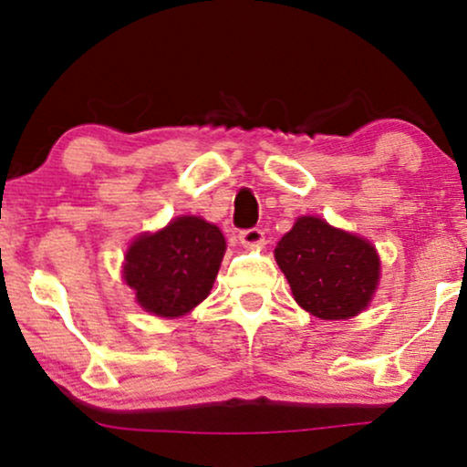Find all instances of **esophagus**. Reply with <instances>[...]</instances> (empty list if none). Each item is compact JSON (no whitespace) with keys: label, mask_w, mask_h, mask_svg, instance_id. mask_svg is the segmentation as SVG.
I'll return each mask as SVG.
<instances>
[{"label":"esophagus","mask_w":467,"mask_h":467,"mask_svg":"<svg viewBox=\"0 0 467 467\" xmlns=\"http://www.w3.org/2000/svg\"><path fill=\"white\" fill-rule=\"evenodd\" d=\"M238 238H240L242 244L248 246V248H253V246L264 244L265 235H264V232H261L259 227H251V229H242V232L238 234Z\"/></svg>","instance_id":"1"}]
</instances>
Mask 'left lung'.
Wrapping results in <instances>:
<instances>
[{"label":"left lung","instance_id":"obj_1","mask_svg":"<svg viewBox=\"0 0 467 467\" xmlns=\"http://www.w3.org/2000/svg\"><path fill=\"white\" fill-rule=\"evenodd\" d=\"M274 254L296 302L323 321L359 315L379 285L374 246L317 216L297 219Z\"/></svg>","mask_w":467,"mask_h":467}]
</instances>
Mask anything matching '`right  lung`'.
I'll return each mask as SVG.
<instances>
[{"label": "right lung", "mask_w": 467, "mask_h": 467, "mask_svg": "<svg viewBox=\"0 0 467 467\" xmlns=\"http://www.w3.org/2000/svg\"><path fill=\"white\" fill-rule=\"evenodd\" d=\"M223 254L225 238L219 227L200 216H181L133 242L123 276L146 312L174 318L208 297Z\"/></svg>", "instance_id": "1"}]
</instances>
